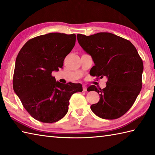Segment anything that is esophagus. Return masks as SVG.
<instances>
[{
    "instance_id": "34e87169",
    "label": "esophagus",
    "mask_w": 155,
    "mask_h": 155,
    "mask_svg": "<svg viewBox=\"0 0 155 155\" xmlns=\"http://www.w3.org/2000/svg\"><path fill=\"white\" fill-rule=\"evenodd\" d=\"M83 91L84 92H86L87 90V88L86 87V85H83Z\"/></svg>"
}]
</instances>
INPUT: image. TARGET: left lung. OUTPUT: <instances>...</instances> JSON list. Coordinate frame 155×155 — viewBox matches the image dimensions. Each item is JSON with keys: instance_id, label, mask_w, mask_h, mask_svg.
Masks as SVG:
<instances>
[{"instance_id": "left-lung-1", "label": "left lung", "mask_w": 155, "mask_h": 155, "mask_svg": "<svg viewBox=\"0 0 155 155\" xmlns=\"http://www.w3.org/2000/svg\"><path fill=\"white\" fill-rule=\"evenodd\" d=\"M77 40L94 61L90 74L108 78L103 89L90 87L101 97L97 103L91 105V110L104 119L122 117L133 106L142 88L143 62L136 48L129 41L109 32L78 34Z\"/></svg>"}]
</instances>
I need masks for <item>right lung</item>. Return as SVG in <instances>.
<instances>
[{"label":"right lung","mask_w":155,"mask_h":155,"mask_svg":"<svg viewBox=\"0 0 155 155\" xmlns=\"http://www.w3.org/2000/svg\"><path fill=\"white\" fill-rule=\"evenodd\" d=\"M74 34L52 32L26 42L16 59L13 89L35 119L52 123L63 118L72 94L83 91L80 83L56 82L52 72L62 68L73 48Z\"/></svg>","instance_id":"right-lung-1"}]
</instances>
